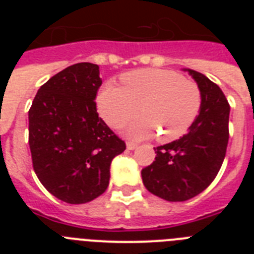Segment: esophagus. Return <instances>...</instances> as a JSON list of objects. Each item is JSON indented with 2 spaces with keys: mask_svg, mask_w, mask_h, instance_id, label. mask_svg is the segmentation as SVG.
Instances as JSON below:
<instances>
[{
  "mask_svg": "<svg viewBox=\"0 0 254 254\" xmlns=\"http://www.w3.org/2000/svg\"><path fill=\"white\" fill-rule=\"evenodd\" d=\"M137 147V145L133 142H127V150H134Z\"/></svg>",
  "mask_w": 254,
  "mask_h": 254,
  "instance_id": "obj_1",
  "label": "esophagus"
}]
</instances>
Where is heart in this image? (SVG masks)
Wrapping results in <instances>:
<instances>
[{
	"label": "heart",
	"instance_id": "b5f03b06",
	"mask_svg": "<svg viewBox=\"0 0 254 254\" xmlns=\"http://www.w3.org/2000/svg\"><path fill=\"white\" fill-rule=\"evenodd\" d=\"M123 87L105 82L96 104L103 120L118 127L138 109L141 116L126 127L132 138L152 137L172 141L185 134L201 109V90L196 82L186 80L170 69L143 68L121 77Z\"/></svg>",
	"mask_w": 254,
	"mask_h": 254
}]
</instances>
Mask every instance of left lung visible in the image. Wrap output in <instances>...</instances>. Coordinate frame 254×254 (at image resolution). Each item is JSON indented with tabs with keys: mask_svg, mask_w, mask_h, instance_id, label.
Returning a JSON list of instances; mask_svg holds the SVG:
<instances>
[{
	"mask_svg": "<svg viewBox=\"0 0 254 254\" xmlns=\"http://www.w3.org/2000/svg\"><path fill=\"white\" fill-rule=\"evenodd\" d=\"M187 71L201 90V109L179 140L154 147L155 161L141 172L146 190L170 202L205 190L217 176L229 141L230 107L216 84L194 69Z\"/></svg>",
	"mask_w": 254,
	"mask_h": 254,
	"instance_id": "8db88e82",
	"label": "left lung"
}]
</instances>
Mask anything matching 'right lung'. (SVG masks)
<instances>
[{
	"label": "right lung",
	"instance_id": "add662e5",
	"mask_svg": "<svg viewBox=\"0 0 254 254\" xmlns=\"http://www.w3.org/2000/svg\"><path fill=\"white\" fill-rule=\"evenodd\" d=\"M99 66L81 62L40 86L29 109L33 168L49 193L71 205L105 192L111 163L126 150L96 112Z\"/></svg>",
	"mask_w": 254,
	"mask_h": 254
}]
</instances>
